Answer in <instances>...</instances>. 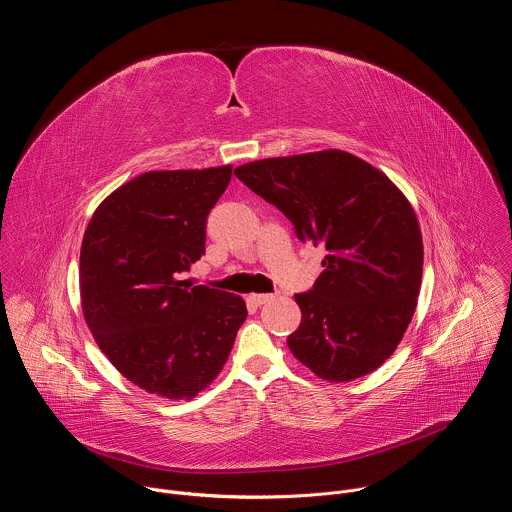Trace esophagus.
<instances>
[{
	"label": "esophagus",
	"instance_id": "esophagus-1",
	"mask_svg": "<svg viewBox=\"0 0 512 512\" xmlns=\"http://www.w3.org/2000/svg\"><path fill=\"white\" fill-rule=\"evenodd\" d=\"M273 298H275L273 294H251V296H249V302H253L255 306H263V304L271 302Z\"/></svg>",
	"mask_w": 512,
	"mask_h": 512
}]
</instances>
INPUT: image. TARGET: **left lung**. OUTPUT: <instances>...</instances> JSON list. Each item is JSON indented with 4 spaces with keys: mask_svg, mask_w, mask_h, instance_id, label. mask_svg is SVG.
Returning a JSON list of instances; mask_svg holds the SVG:
<instances>
[{
    "mask_svg": "<svg viewBox=\"0 0 512 512\" xmlns=\"http://www.w3.org/2000/svg\"><path fill=\"white\" fill-rule=\"evenodd\" d=\"M235 176L279 208L300 241L324 245V271L296 294L300 328L287 346L320 379L379 369L401 342L421 287L423 243L403 192L375 166L324 150L243 164Z\"/></svg>",
    "mask_w": 512,
    "mask_h": 512,
    "instance_id": "8db88e82",
    "label": "left lung"
}]
</instances>
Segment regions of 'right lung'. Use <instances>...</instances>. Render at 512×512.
I'll use <instances>...</instances> for the list:
<instances>
[{"label":"right lung","mask_w":512,"mask_h":512,"mask_svg":"<svg viewBox=\"0 0 512 512\" xmlns=\"http://www.w3.org/2000/svg\"><path fill=\"white\" fill-rule=\"evenodd\" d=\"M233 166L145 172L95 210L81 247L85 320L113 367L166 399L223 371L247 318L241 296L180 275L204 255L206 216Z\"/></svg>","instance_id":"obj_1"}]
</instances>
